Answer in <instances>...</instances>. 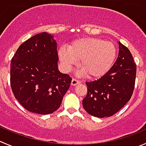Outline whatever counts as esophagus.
Segmentation results:
<instances>
[{"label":"esophagus","mask_w":146,"mask_h":146,"mask_svg":"<svg viewBox=\"0 0 146 146\" xmlns=\"http://www.w3.org/2000/svg\"><path fill=\"white\" fill-rule=\"evenodd\" d=\"M79 83H80V80H77V79H75V78H73V79H72V81H71V86H76V85L79 84Z\"/></svg>","instance_id":"esophagus-1"}]
</instances>
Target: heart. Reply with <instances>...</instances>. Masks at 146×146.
<instances>
[{
    "label": "heart",
    "mask_w": 146,
    "mask_h": 146,
    "mask_svg": "<svg viewBox=\"0 0 146 146\" xmlns=\"http://www.w3.org/2000/svg\"><path fill=\"white\" fill-rule=\"evenodd\" d=\"M63 68L68 71L77 60L82 72L89 78H100L112 67L116 48L110 41L96 38H83L74 40L58 52Z\"/></svg>",
    "instance_id": "b5f03b06"
}]
</instances>
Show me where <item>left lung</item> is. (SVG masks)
I'll return each instance as SVG.
<instances>
[{
    "label": "left lung",
    "instance_id": "obj_1",
    "mask_svg": "<svg viewBox=\"0 0 146 146\" xmlns=\"http://www.w3.org/2000/svg\"><path fill=\"white\" fill-rule=\"evenodd\" d=\"M116 61L100 78L86 82L87 96L83 106L88 113L98 118L113 115L130 100L135 87L136 66L129 49L118 42Z\"/></svg>",
    "mask_w": 146,
    "mask_h": 146
}]
</instances>
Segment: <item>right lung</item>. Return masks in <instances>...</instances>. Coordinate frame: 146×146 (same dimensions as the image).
Instances as JSON below:
<instances>
[{"label":"right lung","instance_id":"obj_1","mask_svg":"<svg viewBox=\"0 0 146 146\" xmlns=\"http://www.w3.org/2000/svg\"><path fill=\"white\" fill-rule=\"evenodd\" d=\"M57 43L43 32L23 43L11 60V86L27 111L41 115L56 111L72 78L58 69Z\"/></svg>","mask_w":146,"mask_h":146}]
</instances>
